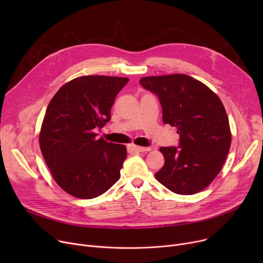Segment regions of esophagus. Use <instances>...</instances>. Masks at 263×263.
Wrapping results in <instances>:
<instances>
[{
    "label": "esophagus",
    "instance_id": "1",
    "mask_svg": "<svg viewBox=\"0 0 263 263\" xmlns=\"http://www.w3.org/2000/svg\"><path fill=\"white\" fill-rule=\"evenodd\" d=\"M128 149L131 151V153H145V151H150V147H141V146H136V145H129Z\"/></svg>",
    "mask_w": 263,
    "mask_h": 263
}]
</instances>
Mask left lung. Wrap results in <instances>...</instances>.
<instances>
[{"mask_svg":"<svg viewBox=\"0 0 263 263\" xmlns=\"http://www.w3.org/2000/svg\"><path fill=\"white\" fill-rule=\"evenodd\" d=\"M140 83L158 97L163 122L180 135L178 147L160 148L165 163L157 180L176 194L200 192L214 180L229 153L231 133L222 101L186 74L146 77Z\"/></svg>","mask_w":263,"mask_h":263,"instance_id":"8db88e82","label":"left lung"}]
</instances>
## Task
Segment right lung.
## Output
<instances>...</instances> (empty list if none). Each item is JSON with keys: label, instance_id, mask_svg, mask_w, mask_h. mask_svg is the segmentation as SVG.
Segmentation results:
<instances>
[{"label": "right lung", "instance_id": "obj_1", "mask_svg": "<svg viewBox=\"0 0 263 263\" xmlns=\"http://www.w3.org/2000/svg\"><path fill=\"white\" fill-rule=\"evenodd\" d=\"M128 78L87 76L62 86L50 101L39 145L54 180L68 194L91 199L118 181L124 145L97 139Z\"/></svg>", "mask_w": 263, "mask_h": 263}]
</instances>
